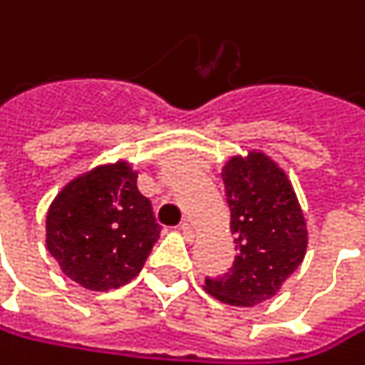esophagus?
Here are the masks:
<instances>
[{"label": "esophagus", "mask_w": 365, "mask_h": 365, "mask_svg": "<svg viewBox=\"0 0 365 365\" xmlns=\"http://www.w3.org/2000/svg\"><path fill=\"white\" fill-rule=\"evenodd\" d=\"M177 231H179L181 235H184L186 242H192V240H195V231H192V227H190L188 222H181V225L177 227Z\"/></svg>", "instance_id": "34e87169"}]
</instances>
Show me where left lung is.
<instances>
[{
  "label": "left lung",
  "instance_id": "1",
  "mask_svg": "<svg viewBox=\"0 0 365 365\" xmlns=\"http://www.w3.org/2000/svg\"><path fill=\"white\" fill-rule=\"evenodd\" d=\"M237 257L229 274L205 278L222 304L257 306L272 299L302 265L306 218L287 173L263 151L233 155L222 168Z\"/></svg>",
  "mask_w": 365,
  "mask_h": 365
}]
</instances>
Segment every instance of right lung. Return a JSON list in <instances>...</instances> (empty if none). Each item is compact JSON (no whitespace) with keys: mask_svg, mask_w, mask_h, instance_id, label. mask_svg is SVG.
Segmentation results:
<instances>
[{"mask_svg":"<svg viewBox=\"0 0 365 365\" xmlns=\"http://www.w3.org/2000/svg\"><path fill=\"white\" fill-rule=\"evenodd\" d=\"M125 160L96 166L61 188L46 212V248L87 291L128 284L143 269L160 225Z\"/></svg>","mask_w":365,"mask_h":365,"instance_id":"right-lung-1","label":"right lung"}]
</instances>
